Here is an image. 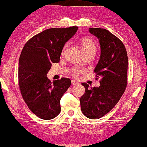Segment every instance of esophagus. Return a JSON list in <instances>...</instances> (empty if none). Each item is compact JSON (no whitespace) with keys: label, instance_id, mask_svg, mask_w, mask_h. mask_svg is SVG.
<instances>
[{"label":"esophagus","instance_id":"obj_1","mask_svg":"<svg viewBox=\"0 0 147 147\" xmlns=\"http://www.w3.org/2000/svg\"><path fill=\"white\" fill-rule=\"evenodd\" d=\"M79 84L78 83V82H77V81H76V80H71V84L73 86H75V85H78V84Z\"/></svg>","mask_w":147,"mask_h":147}]
</instances>
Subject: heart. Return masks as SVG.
<instances>
[{
	"mask_svg": "<svg viewBox=\"0 0 147 147\" xmlns=\"http://www.w3.org/2000/svg\"><path fill=\"white\" fill-rule=\"evenodd\" d=\"M81 45L84 54L89 53H96V44L92 39H89V38H83V39L81 40ZM65 47H66V45L65 46ZM79 72L80 69H78V68H74V69L72 70V73H73V74H77L79 73Z\"/></svg>",
	"mask_w": 147,
	"mask_h": 147,
	"instance_id": "1",
	"label": "heart"
}]
</instances>
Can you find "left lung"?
<instances>
[{
    "instance_id": "1",
    "label": "left lung",
    "mask_w": 147,
    "mask_h": 147,
    "mask_svg": "<svg viewBox=\"0 0 147 147\" xmlns=\"http://www.w3.org/2000/svg\"><path fill=\"white\" fill-rule=\"evenodd\" d=\"M99 40L100 57L94 71L101 78L99 87L89 88L82 83L85 93L80 98L82 113L90 119H99L118 103L127 86L128 56L122 42L105 29L90 28Z\"/></svg>"
}]
</instances>
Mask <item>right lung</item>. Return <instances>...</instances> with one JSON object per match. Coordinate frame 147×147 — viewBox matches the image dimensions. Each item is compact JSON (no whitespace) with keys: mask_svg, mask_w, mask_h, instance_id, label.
Segmentation results:
<instances>
[{"mask_svg":"<svg viewBox=\"0 0 147 147\" xmlns=\"http://www.w3.org/2000/svg\"><path fill=\"white\" fill-rule=\"evenodd\" d=\"M78 27L51 28L33 36L25 43L19 61V84L30 110L43 120L55 118L60 100L71 85L69 78L51 82L47 77L52 63H58L65 43Z\"/></svg>","mask_w":147,"mask_h":147,"instance_id":"obj_1","label":"right lung"}]
</instances>
